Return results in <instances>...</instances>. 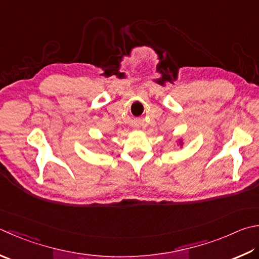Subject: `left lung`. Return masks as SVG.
<instances>
[{
    "mask_svg": "<svg viewBox=\"0 0 259 259\" xmlns=\"http://www.w3.org/2000/svg\"><path fill=\"white\" fill-rule=\"evenodd\" d=\"M179 144H183V141H180V142H179Z\"/></svg>",
    "mask_w": 259,
    "mask_h": 259,
    "instance_id": "left-lung-1",
    "label": "left lung"
}]
</instances>
